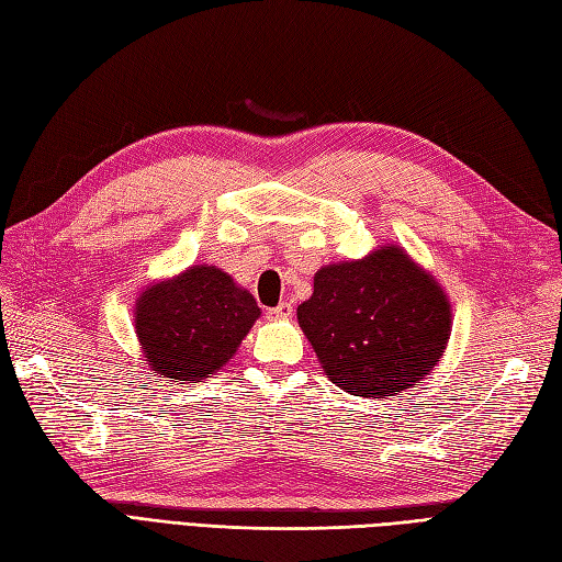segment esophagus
<instances>
[{
    "label": "esophagus",
    "mask_w": 562,
    "mask_h": 562,
    "mask_svg": "<svg viewBox=\"0 0 562 562\" xmlns=\"http://www.w3.org/2000/svg\"><path fill=\"white\" fill-rule=\"evenodd\" d=\"M266 315L270 321H286V318H292V315H294V306L286 304V301H282V304H278L276 308H268Z\"/></svg>",
    "instance_id": "esophagus-1"
}]
</instances>
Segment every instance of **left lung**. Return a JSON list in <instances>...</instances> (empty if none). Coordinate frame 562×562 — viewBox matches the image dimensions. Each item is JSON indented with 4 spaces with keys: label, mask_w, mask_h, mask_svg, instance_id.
<instances>
[{
    "label": "left lung",
    "mask_w": 562,
    "mask_h": 562,
    "mask_svg": "<svg viewBox=\"0 0 562 562\" xmlns=\"http://www.w3.org/2000/svg\"><path fill=\"white\" fill-rule=\"evenodd\" d=\"M296 318L333 384L368 398L411 390L451 335L441 286L398 247L321 268Z\"/></svg>",
    "instance_id": "8db88e82"
}]
</instances>
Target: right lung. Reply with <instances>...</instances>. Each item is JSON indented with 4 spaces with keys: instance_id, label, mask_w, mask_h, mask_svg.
<instances>
[{
    "instance_id": "right-lung-1",
    "label": "right lung",
    "mask_w": 562,
    "mask_h": 562,
    "mask_svg": "<svg viewBox=\"0 0 562 562\" xmlns=\"http://www.w3.org/2000/svg\"><path fill=\"white\" fill-rule=\"evenodd\" d=\"M261 315L256 299L215 266H194L137 299L147 363L170 380H204L225 366Z\"/></svg>"
}]
</instances>
